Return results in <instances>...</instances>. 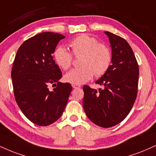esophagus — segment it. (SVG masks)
Wrapping results in <instances>:
<instances>
[{
  "label": "esophagus",
  "mask_w": 156,
  "mask_h": 156,
  "mask_svg": "<svg viewBox=\"0 0 156 156\" xmlns=\"http://www.w3.org/2000/svg\"><path fill=\"white\" fill-rule=\"evenodd\" d=\"M72 86L73 89H78V88L80 87V86L78 85V84H72Z\"/></svg>",
  "instance_id": "34e87169"
}]
</instances>
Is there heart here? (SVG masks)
<instances>
[{"label": "heart", "mask_w": 156, "mask_h": 156, "mask_svg": "<svg viewBox=\"0 0 156 156\" xmlns=\"http://www.w3.org/2000/svg\"><path fill=\"white\" fill-rule=\"evenodd\" d=\"M69 46L73 55L81 57L80 67L69 71L64 77L67 83L79 85L91 80L94 75L102 76L108 70L112 62L111 51L106 44L99 43L94 37L79 35L70 41ZM73 54L63 46H59L54 50V61L59 67L66 70L72 65Z\"/></svg>", "instance_id": "1"}]
</instances>
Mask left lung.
Instances as JSON below:
<instances>
[{"label": "left lung", "instance_id": "left-lung-1", "mask_svg": "<svg viewBox=\"0 0 156 156\" xmlns=\"http://www.w3.org/2000/svg\"><path fill=\"white\" fill-rule=\"evenodd\" d=\"M112 65L96 83L104 86L99 91L83 86V106L94 123L109 128L119 124L132 110L137 95L139 65L126 41L110 32Z\"/></svg>", "mask_w": 156, "mask_h": 156}]
</instances>
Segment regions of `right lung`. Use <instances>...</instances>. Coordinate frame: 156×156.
Segmentation results:
<instances>
[{"label": "right lung", "instance_id": "1", "mask_svg": "<svg viewBox=\"0 0 156 156\" xmlns=\"http://www.w3.org/2000/svg\"><path fill=\"white\" fill-rule=\"evenodd\" d=\"M59 33L44 32L30 37L16 52L12 70L15 100L24 115L35 124L46 126L61 117L72 86L61 83V70L53 59ZM51 84L56 87L49 91Z\"/></svg>", "mask_w": 156, "mask_h": 156}]
</instances>
